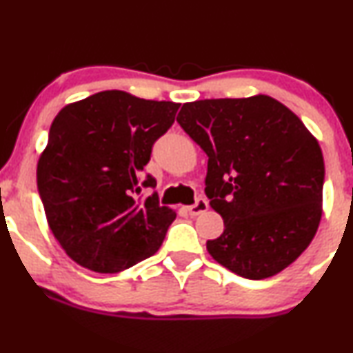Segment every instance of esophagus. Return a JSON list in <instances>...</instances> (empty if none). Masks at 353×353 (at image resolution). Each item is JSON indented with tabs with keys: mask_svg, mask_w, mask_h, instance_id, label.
Instances as JSON below:
<instances>
[{
	"mask_svg": "<svg viewBox=\"0 0 353 353\" xmlns=\"http://www.w3.org/2000/svg\"><path fill=\"white\" fill-rule=\"evenodd\" d=\"M209 209V202L205 201V199H197V202L194 203V205L188 207V212L189 215H192V217H197V215H201Z\"/></svg>",
	"mask_w": 353,
	"mask_h": 353,
	"instance_id": "34e87169",
	"label": "esophagus"
}]
</instances>
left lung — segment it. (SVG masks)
I'll return each mask as SVG.
<instances>
[{"mask_svg":"<svg viewBox=\"0 0 353 353\" xmlns=\"http://www.w3.org/2000/svg\"><path fill=\"white\" fill-rule=\"evenodd\" d=\"M177 123L209 156L205 194L225 225L210 256L248 279L298 260L319 228L325 174L304 123L268 95L190 101Z\"/></svg>","mask_w":353,"mask_h":353,"instance_id":"left-lung-1","label":"left lung"}]
</instances>
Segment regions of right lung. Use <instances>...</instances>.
Instances as JSON below:
<instances>
[{
	"label": "right lung",
	"mask_w": 353,
	"mask_h": 353,
	"mask_svg": "<svg viewBox=\"0 0 353 353\" xmlns=\"http://www.w3.org/2000/svg\"><path fill=\"white\" fill-rule=\"evenodd\" d=\"M181 103L105 90L54 118L37 163L48 223L67 256L95 273H120L159 250L176 212L158 194L139 201L152 144ZM148 176L143 188H154Z\"/></svg>",
	"instance_id": "add662e5"
}]
</instances>
